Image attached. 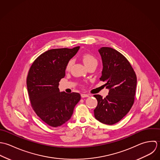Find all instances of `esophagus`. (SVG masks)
<instances>
[{
	"instance_id": "1",
	"label": "esophagus",
	"mask_w": 160,
	"mask_h": 160,
	"mask_svg": "<svg viewBox=\"0 0 160 160\" xmlns=\"http://www.w3.org/2000/svg\"><path fill=\"white\" fill-rule=\"evenodd\" d=\"M81 96H82V98H87V97H89V95L87 94L82 93V94H81Z\"/></svg>"
}]
</instances>
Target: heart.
<instances>
[{
    "mask_svg": "<svg viewBox=\"0 0 160 160\" xmlns=\"http://www.w3.org/2000/svg\"><path fill=\"white\" fill-rule=\"evenodd\" d=\"M82 59L87 68L90 67H96V66L98 64V61L96 57L94 55L90 53H84L83 54H82ZM72 64H73V60L72 59L69 60L66 64L65 70L67 71L69 70L72 65Z\"/></svg>",
    "mask_w": 160,
    "mask_h": 160,
    "instance_id": "b5f03b06",
    "label": "heart"
}]
</instances>
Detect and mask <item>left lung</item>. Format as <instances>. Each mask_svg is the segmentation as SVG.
<instances>
[{"label": "left lung", "instance_id": "8db88e82", "mask_svg": "<svg viewBox=\"0 0 160 160\" xmlns=\"http://www.w3.org/2000/svg\"><path fill=\"white\" fill-rule=\"evenodd\" d=\"M98 51L103 66L99 79L109 91L104 98L94 95L98 101L94 114L101 123L112 125L128 114L134 102L137 77L128 59L118 51L102 47Z\"/></svg>", "mask_w": 160, "mask_h": 160}]
</instances>
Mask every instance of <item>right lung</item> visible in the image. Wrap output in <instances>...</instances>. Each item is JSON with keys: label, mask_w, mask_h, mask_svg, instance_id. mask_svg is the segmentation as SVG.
Here are the masks:
<instances>
[{"label": "right lung", "mask_w": 160, "mask_h": 160, "mask_svg": "<svg viewBox=\"0 0 160 160\" xmlns=\"http://www.w3.org/2000/svg\"><path fill=\"white\" fill-rule=\"evenodd\" d=\"M79 49L80 46L48 50L36 59L29 70L27 85L32 107L49 126L57 128L68 121L80 100L79 93L60 92L59 89L66 64Z\"/></svg>", "instance_id": "right-lung-1"}]
</instances>
